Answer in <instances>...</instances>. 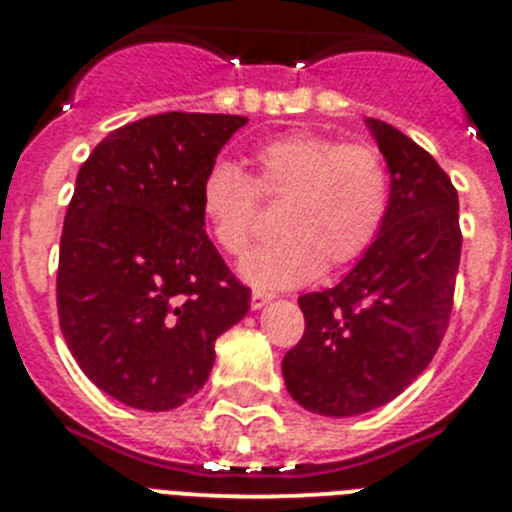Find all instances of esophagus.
<instances>
[{
	"instance_id": "esophagus-1",
	"label": "esophagus",
	"mask_w": 512,
	"mask_h": 512,
	"mask_svg": "<svg viewBox=\"0 0 512 512\" xmlns=\"http://www.w3.org/2000/svg\"><path fill=\"white\" fill-rule=\"evenodd\" d=\"M270 299H272L270 292H262V289H255V292H252L250 304H252V309H262L267 302H270Z\"/></svg>"
}]
</instances>
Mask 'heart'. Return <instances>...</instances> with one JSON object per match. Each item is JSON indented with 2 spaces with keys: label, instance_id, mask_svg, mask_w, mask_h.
<instances>
[{
  "label": "heart",
  "instance_id": "obj_1",
  "mask_svg": "<svg viewBox=\"0 0 512 512\" xmlns=\"http://www.w3.org/2000/svg\"><path fill=\"white\" fill-rule=\"evenodd\" d=\"M255 175L215 160L198 190L200 215L227 255L250 242L257 198L277 203L280 237L252 247L240 275L262 289L297 287L339 270L369 250L389 213L391 183L384 158L366 143H339L314 131H292L252 151Z\"/></svg>",
  "mask_w": 512,
  "mask_h": 512
}]
</instances>
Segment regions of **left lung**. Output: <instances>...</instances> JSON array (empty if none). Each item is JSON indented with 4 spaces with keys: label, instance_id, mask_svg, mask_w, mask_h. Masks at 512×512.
<instances>
[{
    "label": "left lung",
    "instance_id": "left-lung-1",
    "mask_svg": "<svg viewBox=\"0 0 512 512\" xmlns=\"http://www.w3.org/2000/svg\"><path fill=\"white\" fill-rule=\"evenodd\" d=\"M366 126L389 165V213L337 287L299 297L304 334L282 359L292 399L334 418L389 404L431 364L461 262L451 178L399 128L376 118Z\"/></svg>",
    "mask_w": 512,
    "mask_h": 512
}]
</instances>
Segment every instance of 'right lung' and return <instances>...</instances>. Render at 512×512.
<instances>
[{
	"mask_svg": "<svg viewBox=\"0 0 512 512\" xmlns=\"http://www.w3.org/2000/svg\"><path fill=\"white\" fill-rule=\"evenodd\" d=\"M245 116L158 113L108 133L76 175L56 307L86 376L121 404L170 411L198 394L215 339L250 309L200 215L205 170Z\"/></svg>",
	"mask_w": 512,
	"mask_h": 512,
	"instance_id": "1",
	"label": "right lung"
}]
</instances>
